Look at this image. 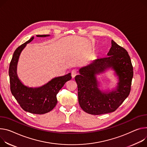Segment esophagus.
Wrapping results in <instances>:
<instances>
[{
  "label": "esophagus",
  "mask_w": 147,
  "mask_h": 147,
  "mask_svg": "<svg viewBox=\"0 0 147 147\" xmlns=\"http://www.w3.org/2000/svg\"><path fill=\"white\" fill-rule=\"evenodd\" d=\"M77 74V72L75 70H73L72 71H71V77L72 78H74Z\"/></svg>",
  "instance_id": "1"
}]
</instances>
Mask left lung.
I'll list each match as a JSON object with an SVG mask.
<instances>
[{
	"instance_id": "1",
	"label": "left lung",
	"mask_w": 147,
	"mask_h": 147,
	"mask_svg": "<svg viewBox=\"0 0 147 147\" xmlns=\"http://www.w3.org/2000/svg\"><path fill=\"white\" fill-rule=\"evenodd\" d=\"M105 57L98 58L79 70L75 77L78 87L80 106L92 115L115 111L129 96L131 91L133 67L127 51L111 40V47ZM112 68L118 76L119 83L115 90L102 92L96 75Z\"/></svg>"
}]
</instances>
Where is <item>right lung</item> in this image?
<instances>
[{
  "label": "right lung",
  "mask_w": 147,
  "mask_h": 147,
  "mask_svg": "<svg viewBox=\"0 0 147 147\" xmlns=\"http://www.w3.org/2000/svg\"><path fill=\"white\" fill-rule=\"evenodd\" d=\"M49 36L50 35H37V37ZM33 39L34 37L30 38L18 47L13 53L9 70L10 91L23 110L32 114H43L55 108L57 102V93L64 84L71 79V73H69L55 77L47 84L37 88L23 85L17 75V64L22 51Z\"/></svg>",
  "instance_id": "right-lung-1"
}]
</instances>
